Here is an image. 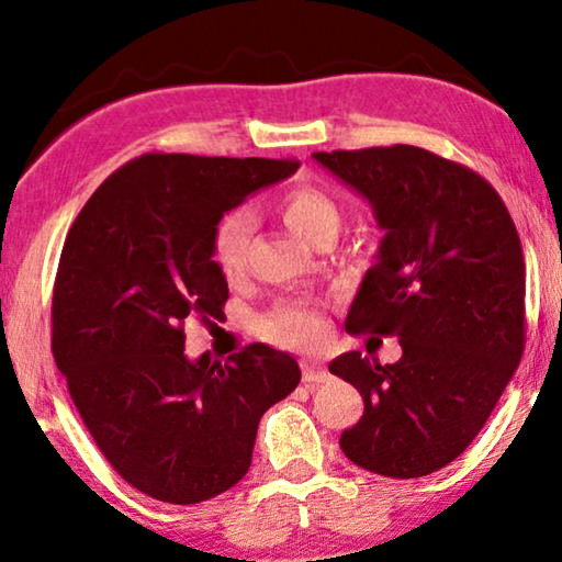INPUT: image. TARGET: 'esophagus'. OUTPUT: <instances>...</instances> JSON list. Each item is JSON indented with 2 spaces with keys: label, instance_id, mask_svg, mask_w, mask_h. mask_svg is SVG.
Here are the masks:
<instances>
[{
  "label": "esophagus",
  "instance_id": "obj_1",
  "mask_svg": "<svg viewBox=\"0 0 562 562\" xmlns=\"http://www.w3.org/2000/svg\"><path fill=\"white\" fill-rule=\"evenodd\" d=\"M301 379H304L306 386H314V384L329 382L331 374L318 364V361H301Z\"/></svg>",
  "mask_w": 562,
  "mask_h": 562
}]
</instances>
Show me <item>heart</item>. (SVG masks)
<instances>
[{"label":"heart","mask_w":562,"mask_h":562,"mask_svg":"<svg viewBox=\"0 0 562 562\" xmlns=\"http://www.w3.org/2000/svg\"><path fill=\"white\" fill-rule=\"evenodd\" d=\"M283 223L311 244H326L341 226V205L322 188L299 183L279 198ZM254 221L248 211L233 209L213 223L209 254L226 281H236L246 269V251ZM261 334L276 347L314 349L329 334V318L318 304H279L261 318Z\"/></svg>","instance_id":"1"}]
</instances>
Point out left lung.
<instances>
[{
	"label": "left lung",
	"instance_id": "obj_1",
	"mask_svg": "<svg viewBox=\"0 0 562 562\" xmlns=\"http://www.w3.org/2000/svg\"><path fill=\"white\" fill-rule=\"evenodd\" d=\"M314 158L369 198L386 231L347 331L402 344L396 364L359 351L329 364L364 400L339 445L374 474L425 477L468 450L522 359L520 236L495 188L442 155L390 145Z\"/></svg>",
	"mask_w": 562,
	"mask_h": 562
}]
</instances>
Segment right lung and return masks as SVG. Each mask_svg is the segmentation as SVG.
<instances>
[{"mask_svg": "<svg viewBox=\"0 0 562 562\" xmlns=\"http://www.w3.org/2000/svg\"><path fill=\"white\" fill-rule=\"evenodd\" d=\"M299 160L145 153L90 195L52 291V353L120 477L172 505L211 499L251 468L263 412L296 390V359L248 344L188 361L186 322L223 314L213 223Z\"/></svg>", "mask_w": 562, "mask_h": 562, "instance_id": "obj_1", "label": "right lung"}]
</instances>
